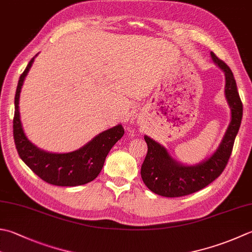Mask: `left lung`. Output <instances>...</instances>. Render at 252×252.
Returning a JSON list of instances; mask_svg holds the SVG:
<instances>
[{
	"mask_svg": "<svg viewBox=\"0 0 252 252\" xmlns=\"http://www.w3.org/2000/svg\"><path fill=\"white\" fill-rule=\"evenodd\" d=\"M211 57L225 73V96L231 111L230 123L214 154L193 166L176 161L164 146L145 135L147 154L141 167V177L147 188L156 194L177 198L205 188L223 172L231 155L243 119V102L229 66L213 52Z\"/></svg>",
	"mask_w": 252,
	"mask_h": 252,
	"instance_id": "obj_1",
	"label": "left lung"
}]
</instances>
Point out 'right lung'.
<instances>
[{
	"mask_svg": "<svg viewBox=\"0 0 252 252\" xmlns=\"http://www.w3.org/2000/svg\"><path fill=\"white\" fill-rule=\"evenodd\" d=\"M34 56L19 77L15 94L13 134L19 157L38 177L48 184L61 187H75L88 184L99 175L108 153L125 134L121 125L96 135L92 141L74 152L49 153L38 149L27 139L19 115V95L25 77L32 67Z\"/></svg>",
	"mask_w": 252,
	"mask_h": 252,
	"instance_id": "right-lung-1",
	"label": "right lung"
}]
</instances>
